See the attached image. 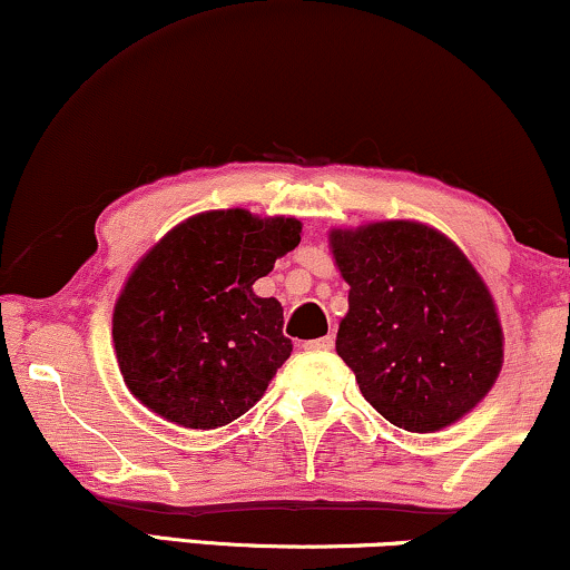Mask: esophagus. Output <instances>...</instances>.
<instances>
[{
  "instance_id": "34e87169",
  "label": "esophagus",
  "mask_w": 570,
  "mask_h": 570,
  "mask_svg": "<svg viewBox=\"0 0 570 570\" xmlns=\"http://www.w3.org/2000/svg\"><path fill=\"white\" fill-rule=\"evenodd\" d=\"M332 347H334L332 334H326V337H318V340L303 342V350H308V353H326V350H332Z\"/></svg>"
}]
</instances>
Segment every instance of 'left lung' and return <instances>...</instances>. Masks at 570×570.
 <instances>
[{
  "mask_svg": "<svg viewBox=\"0 0 570 570\" xmlns=\"http://www.w3.org/2000/svg\"><path fill=\"white\" fill-rule=\"evenodd\" d=\"M330 246L350 285L337 355L373 410L433 433L478 407L501 373L503 330L462 248L412 220L334 228Z\"/></svg>",
  "mask_w": 570,
  "mask_h": 570,
  "instance_id": "8db88e82",
  "label": "left lung"
}]
</instances>
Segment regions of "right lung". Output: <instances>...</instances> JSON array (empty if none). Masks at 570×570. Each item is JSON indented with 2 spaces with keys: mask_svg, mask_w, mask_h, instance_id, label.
<instances>
[{
  "mask_svg": "<svg viewBox=\"0 0 570 570\" xmlns=\"http://www.w3.org/2000/svg\"><path fill=\"white\" fill-rule=\"evenodd\" d=\"M301 244L295 217L209 209L178 223L131 269L114 306L124 384L147 410L194 431L228 425L293 353L283 306L254 283Z\"/></svg>",
  "mask_w": 570,
  "mask_h": 570,
  "instance_id": "1",
  "label": "right lung"
}]
</instances>
